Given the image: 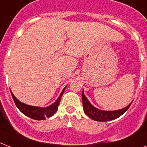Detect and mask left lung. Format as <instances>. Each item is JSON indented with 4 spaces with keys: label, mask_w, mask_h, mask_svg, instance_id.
Returning <instances> with one entry per match:
<instances>
[{
    "label": "left lung",
    "mask_w": 147,
    "mask_h": 147,
    "mask_svg": "<svg viewBox=\"0 0 147 147\" xmlns=\"http://www.w3.org/2000/svg\"><path fill=\"white\" fill-rule=\"evenodd\" d=\"M82 100L85 113L92 119L98 121V122H107V121H110V120L118 118V117L122 116L126 110L129 108V107L131 106L132 103L131 102V104H128V106L124 107V108L120 109L118 110L106 111V110H99V109L94 107L92 104L88 101L86 97L85 96L83 90L82 92Z\"/></svg>",
    "instance_id": "left-lung-1"
}]
</instances>
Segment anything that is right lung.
<instances>
[{
	"label": "right lung",
	"instance_id": "obj_1",
	"mask_svg": "<svg viewBox=\"0 0 147 147\" xmlns=\"http://www.w3.org/2000/svg\"><path fill=\"white\" fill-rule=\"evenodd\" d=\"M66 87L67 86L61 91V92L58 99L53 104H51L50 106H48L47 107H40L28 105V104H24V103L21 102L20 100H18L14 96L13 92H11V94H12V97H13V100H14L16 107L23 114H25V116H28V117L33 119L43 120L46 119V118H49V117L52 116L53 115H54L55 113H56L58 107H59V103H60L61 98V96L63 95V93L65 92Z\"/></svg>",
	"mask_w": 147,
	"mask_h": 147
}]
</instances>
